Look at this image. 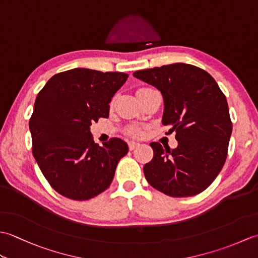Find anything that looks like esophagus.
Wrapping results in <instances>:
<instances>
[{
  "instance_id": "1",
  "label": "esophagus",
  "mask_w": 258,
  "mask_h": 258,
  "mask_svg": "<svg viewBox=\"0 0 258 258\" xmlns=\"http://www.w3.org/2000/svg\"><path fill=\"white\" fill-rule=\"evenodd\" d=\"M138 146H140V143H138V142H134V141L128 142V149H130L131 151L135 150Z\"/></svg>"
}]
</instances>
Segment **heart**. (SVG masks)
<instances>
[{"instance_id": "1", "label": "heart", "mask_w": 258, "mask_h": 258, "mask_svg": "<svg viewBox=\"0 0 258 258\" xmlns=\"http://www.w3.org/2000/svg\"><path fill=\"white\" fill-rule=\"evenodd\" d=\"M149 89H151V87H142V89H140V90L138 91V93H139V92L146 91V90H149ZM127 133H128L130 135L136 136V138H139V136H142V134H143V131H142L141 127H138V126H132V127L128 128Z\"/></svg>"}]
</instances>
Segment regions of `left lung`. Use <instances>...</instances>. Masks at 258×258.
<instances>
[{"label": "left lung", "instance_id": "left-lung-1", "mask_svg": "<svg viewBox=\"0 0 258 258\" xmlns=\"http://www.w3.org/2000/svg\"><path fill=\"white\" fill-rule=\"evenodd\" d=\"M136 79L161 91L163 124L175 132L176 149L153 142L154 156L144 165L151 186L172 197L202 193L220 174L227 157L232 120L216 81L194 65L175 63L136 71Z\"/></svg>", "mask_w": 258, "mask_h": 258}]
</instances>
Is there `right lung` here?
I'll list each match as a JSON object with an SVG mask.
<instances>
[{"instance_id":"right-lung-1","label":"right lung","mask_w":258,"mask_h":258,"mask_svg":"<svg viewBox=\"0 0 258 258\" xmlns=\"http://www.w3.org/2000/svg\"><path fill=\"white\" fill-rule=\"evenodd\" d=\"M128 75L73 69L57 73L38 92L30 118L32 152L44 177L58 194L86 201L111 185L124 141L98 146L90 126L108 117L112 97Z\"/></svg>"}]
</instances>
